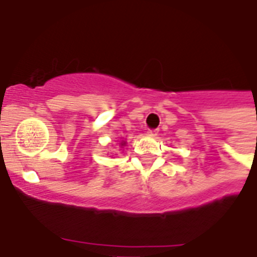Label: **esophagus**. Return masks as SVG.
Wrapping results in <instances>:
<instances>
[{
	"mask_svg": "<svg viewBox=\"0 0 257 257\" xmlns=\"http://www.w3.org/2000/svg\"><path fill=\"white\" fill-rule=\"evenodd\" d=\"M148 135L152 136V137H155V136L158 135V129H149Z\"/></svg>",
	"mask_w": 257,
	"mask_h": 257,
	"instance_id": "34e87169",
	"label": "esophagus"
}]
</instances>
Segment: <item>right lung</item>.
I'll use <instances>...</instances> for the list:
<instances>
[{
    "label": "right lung",
    "instance_id": "add662e5",
    "mask_svg": "<svg viewBox=\"0 0 257 257\" xmlns=\"http://www.w3.org/2000/svg\"><path fill=\"white\" fill-rule=\"evenodd\" d=\"M120 145H121V146H124V145H125V141H121V144H120Z\"/></svg>",
    "mask_w": 257,
    "mask_h": 257
}]
</instances>
